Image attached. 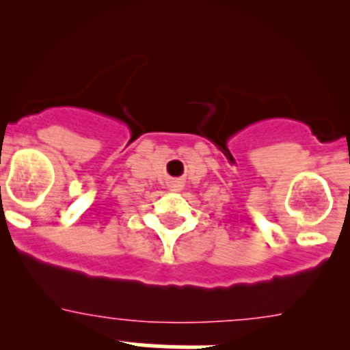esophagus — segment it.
Here are the masks:
<instances>
[{
	"label": "esophagus",
	"mask_w": 350,
	"mask_h": 350,
	"mask_svg": "<svg viewBox=\"0 0 350 350\" xmlns=\"http://www.w3.org/2000/svg\"><path fill=\"white\" fill-rule=\"evenodd\" d=\"M168 189L170 191H180L182 189V182L180 180H170L168 182Z\"/></svg>",
	"instance_id": "obj_1"
}]
</instances>
